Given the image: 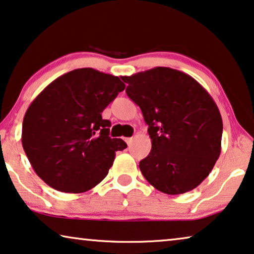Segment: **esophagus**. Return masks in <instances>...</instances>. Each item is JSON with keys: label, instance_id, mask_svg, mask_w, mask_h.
Instances as JSON below:
<instances>
[{"label": "esophagus", "instance_id": "1", "mask_svg": "<svg viewBox=\"0 0 254 254\" xmlns=\"http://www.w3.org/2000/svg\"><path fill=\"white\" fill-rule=\"evenodd\" d=\"M132 140H133V138H126V141H127V145H131V142H132Z\"/></svg>", "mask_w": 254, "mask_h": 254}]
</instances>
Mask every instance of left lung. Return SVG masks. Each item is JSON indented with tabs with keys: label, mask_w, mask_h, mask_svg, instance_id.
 <instances>
[{
	"label": "left lung",
	"mask_w": 254,
	"mask_h": 254,
	"mask_svg": "<svg viewBox=\"0 0 254 254\" xmlns=\"http://www.w3.org/2000/svg\"><path fill=\"white\" fill-rule=\"evenodd\" d=\"M127 94L141 109L151 150L140 161L142 176L164 194L190 191L220 156L222 119L196 79L169 67L126 76Z\"/></svg>",
	"instance_id": "8db88e82"
}]
</instances>
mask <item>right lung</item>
<instances>
[{"instance_id": "obj_1", "label": "right lung", "mask_w": 254, "mask_h": 254, "mask_svg": "<svg viewBox=\"0 0 254 254\" xmlns=\"http://www.w3.org/2000/svg\"><path fill=\"white\" fill-rule=\"evenodd\" d=\"M126 84L111 74L78 68L45 88L24 116L21 142L45 184L64 192H84L108 175L115 151L127 145L109 137L101 113Z\"/></svg>"}]
</instances>
